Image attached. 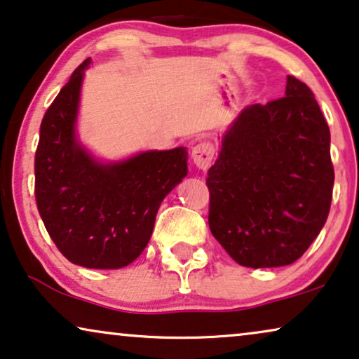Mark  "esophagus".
Segmentation results:
<instances>
[{
	"label": "esophagus",
	"mask_w": 359,
	"mask_h": 359,
	"mask_svg": "<svg viewBox=\"0 0 359 359\" xmlns=\"http://www.w3.org/2000/svg\"><path fill=\"white\" fill-rule=\"evenodd\" d=\"M191 158H193L194 165L201 170H208L210 161L214 158V147L209 142H201L191 151Z\"/></svg>",
	"instance_id": "1"
}]
</instances>
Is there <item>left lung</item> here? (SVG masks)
<instances>
[{
    "label": "left lung",
    "instance_id": "left-lung-1",
    "mask_svg": "<svg viewBox=\"0 0 359 359\" xmlns=\"http://www.w3.org/2000/svg\"><path fill=\"white\" fill-rule=\"evenodd\" d=\"M330 129L306 83L242 111L210 166L209 229L242 266L276 268L306 253L330 212Z\"/></svg>",
    "mask_w": 359,
    "mask_h": 359
}]
</instances>
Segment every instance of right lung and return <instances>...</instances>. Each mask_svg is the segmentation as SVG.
Masks as SVG:
<instances>
[{
    "mask_svg": "<svg viewBox=\"0 0 359 359\" xmlns=\"http://www.w3.org/2000/svg\"><path fill=\"white\" fill-rule=\"evenodd\" d=\"M86 58L43 116L34 161L36 203L68 262L95 269L130 264L149 243L165 196L188 173L184 147L100 163L75 137Z\"/></svg>",
    "mask_w": 359,
    "mask_h": 359,
    "instance_id": "1",
    "label": "right lung"
}]
</instances>
